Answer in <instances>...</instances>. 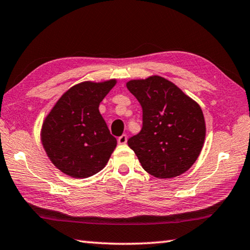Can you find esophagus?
<instances>
[{
  "instance_id": "obj_1",
  "label": "esophagus",
  "mask_w": 250,
  "mask_h": 250,
  "mask_svg": "<svg viewBox=\"0 0 250 250\" xmlns=\"http://www.w3.org/2000/svg\"><path fill=\"white\" fill-rule=\"evenodd\" d=\"M126 140H128V137H126V134H122L121 137L118 138V143H119V145H125Z\"/></svg>"
}]
</instances>
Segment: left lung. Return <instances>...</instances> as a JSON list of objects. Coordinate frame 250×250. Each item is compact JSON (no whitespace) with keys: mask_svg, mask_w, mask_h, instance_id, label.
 Segmentation results:
<instances>
[{"mask_svg":"<svg viewBox=\"0 0 250 250\" xmlns=\"http://www.w3.org/2000/svg\"><path fill=\"white\" fill-rule=\"evenodd\" d=\"M126 88L142 107V129L128 140L142 167L158 179L188 171L205 140L200 104L160 76L130 80Z\"/></svg>","mask_w":250,"mask_h":250,"instance_id":"1","label":"left lung"}]
</instances>
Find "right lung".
<instances>
[{"label":"right lung","instance_id":"obj_1","mask_svg":"<svg viewBox=\"0 0 250 250\" xmlns=\"http://www.w3.org/2000/svg\"><path fill=\"white\" fill-rule=\"evenodd\" d=\"M116 79L83 82L67 90L45 118L41 140L52 163L62 173L86 179L103 170L117 146L99 112Z\"/></svg>","mask_w":250,"mask_h":250}]
</instances>
